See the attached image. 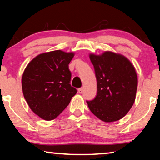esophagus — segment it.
I'll use <instances>...</instances> for the list:
<instances>
[{
	"instance_id": "34e87169",
	"label": "esophagus",
	"mask_w": 160,
	"mask_h": 160,
	"mask_svg": "<svg viewBox=\"0 0 160 160\" xmlns=\"http://www.w3.org/2000/svg\"><path fill=\"white\" fill-rule=\"evenodd\" d=\"M83 92V88H79L78 89V92L79 93V94H82Z\"/></svg>"
}]
</instances>
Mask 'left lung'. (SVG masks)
<instances>
[{"label": "left lung", "instance_id": "1", "mask_svg": "<svg viewBox=\"0 0 160 160\" xmlns=\"http://www.w3.org/2000/svg\"><path fill=\"white\" fill-rule=\"evenodd\" d=\"M97 81V94L87 103L93 114L105 122L124 117L134 104L138 79L134 65L120 53H90Z\"/></svg>", "mask_w": 160, "mask_h": 160}]
</instances>
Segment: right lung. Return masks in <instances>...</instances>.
<instances>
[{
	"label": "right lung",
	"mask_w": 160,
	"mask_h": 160,
	"mask_svg": "<svg viewBox=\"0 0 160 160\" xmlns=\"http://www.w3.org/2000/svg\"><path fill=\"white\" fill-rule=\"evenodd\" d=\"M73 52L56 50L33 58L24 70L21 84L23 97L30 109L46 121L54 119L77 94L70 84L68 64Z\"/></svg>",
	"instance_id": "add662e5"
}]
</instances>
